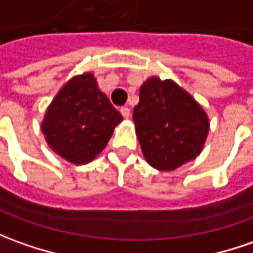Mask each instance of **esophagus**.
Returning <instances> with one entry per match:
<instances>
[{
    "mask_svg": "<svg viewBox=\"0 0 253 253\" xmlns=\"http://www.w3.org/2000/svg\"><path fill=\"white\" fill-rule=\"evenodd\" d=\"M120 113L123 115V118H125V119H128V118H130V109H128V108H126V106L120 109Z\"/></svg>",
    "mask_w": 253,
    "mask_h": 253,
    "instance_id": "1",
    "label": "esophagus"
}]
</instances>
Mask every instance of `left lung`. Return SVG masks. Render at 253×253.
I'll use <instances>...</instances> for the list:
<instances>
[{"label": "left lung", "mask_w": 253, "mask_h": 253, "mask_svg": "<svg viewBox=\"0 0 253 253\" xmlns=\"http://www.w3.org/2000/svg\"><path fill=\"white\" fill-rule=\"evenodd\" d=\"M133 120L145 161L162 171L194 161L204 149L211 125L205 109L190 92L158 76L140 87Z\"/></svg>", "instance_id": "1"}]
</instances>
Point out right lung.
Listing matches in <instances>:
<instances>
[{"instance_id": "add662e5", "label": "right lung", "mask_w": 253, "mask_h": 253, "mask_svg": "<svg viewBox=\"0 0 253 253\" xmlns=\"http://www.w3.org/2000/svg\"><path fill=\"white\" fill-rule=\"evenodd\" d=\"M123 120L109 98L98 88L92 73L73 76L48 105L41 131L48 147L73 165L94 161Z\"/></svg>"}]
</instances>
